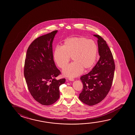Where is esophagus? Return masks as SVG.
Segmentation results:
<instances>
[{
    "label": "esophagus",
    "mask_w": 135,
    "mask_h": 135,
    "mask_svg": "<svg viewBox=\"0 0 135 135\" xmlns=\"http://www.w3.org/2000/svg\"><path fill=\"white\" fill-rule=\"evenodd\" d=\"M68 80H70V81H74V79H73V78H68Z\"/></svg>",
    "instance_id": "esophagus-1"
}]
</instances>
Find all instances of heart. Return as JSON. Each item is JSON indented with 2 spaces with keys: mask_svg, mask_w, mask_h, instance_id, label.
I'll list each match as a JSON object with an SVG mask.
<instances>
[{
  "mask_svg": "<svg viewBox=\"0 0 135 135\" xmlns=\"http://www.w3.org/2000/svg\"><path fill=\"white\" fill-rule=\"evenodd\" d=\"M98 47L95 42L85 37H71L65 40L62 46H58L54 52V59L58 66L64 68L70 57L73 62L62 71L63 75L69 78L77 77L82 71L90 70L97 58Z\"/></svg>",
  "mask_w": 135,
  "mask_h": 135,
  "instance_id": "1",
  "label": "heart"
}]
</instances>
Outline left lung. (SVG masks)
<instances>
[{"instance_id":"obj_1","label":"left lung","mask_w":135,"mask_h":135,"mask_svg":"<svg viewBox=\"0 0 135 135\" xmlns=\"http://www.w3.org/2000/svg\"><path fill=\"white\" fill-rule=\"evenodd\" d=\"M97 44L100 58L91 71L80 77L83 89L79 99L92 106L101 102L108 94L113 83L115 64L113 55L106 42L98 35Z\"/></svg>"}]
</instances>
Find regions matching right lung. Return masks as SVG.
Masks as SVG:
<instances>
[{
  "label": "right lung",
  "mask_w": 135,
  "mask_h": 135,
  "mask_svg": "<svg viewBox=\"0 0 135 135\" xmlns=\"http://www.w3.org/2000/svg\"><path fill=\"white\" fill-rule=\"evenodd\" d=\"M57 31L37 38L27 49L24 76L29 92L44 105L55 103L60 97L59 86L65 79L56 80L61 72L54 61L52 43Z\"/></svg>",
  "instance_id": "right-lung-1"
}]
</instances>
